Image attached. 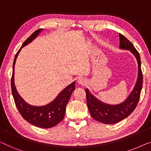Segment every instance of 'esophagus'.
Segmentation results:
<instances>
[{
    "label": "esophagus",
    "instance_id": "34e87169",
    "mask_svg": "<svg viewBox=\"0 0 151 151\" xmlns=\"http://www.w3.org/2000/svg\"><path fill=\"white\" fill-rule=\"evenodd\" d=\"M78 84H80V85H85L86 83V80L83 79V78H79V79L78 80Z\"/></svg>",
    "mask_w": 151,
    "mask_h": 151
}]
</instances>
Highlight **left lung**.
I'll use <instances>...</instances> for the list:
<instances>
[{
    "mask_svg": "<svg viewBox=\"0 0 151 151\" xmlns=\"http://www.w3.org/2000/svg\"><path fill=\"white\" fill-rule=\"evenodd\" d=\"M119 48L129 50L134 55L138 65V76L133 89L123 102L118 104H109L101 102L86 88L87 106L91 117L100 122L113 124L119 122L131 115L139 102L142 88L143 76L141 70V60L138 51L128 39L119 34Z\"/></svg>",
    "mask_w": 151,
    "mask_h": 151,
    "instance_id": "left-lung-1",
    "label": "left lung"
}]
</instances>
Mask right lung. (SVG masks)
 <instances>
[{
    "mask_svg": "<svg viewBox=\"0 0 151 151\" xmlns=\"http://www.w3.org/2000/svg\"><path fill=\"white\" fill-rule=\"evenodd\" d=\"M42 29H38L33 33L23 42L20 49L15 55L13 63V73L11 80L12 92L14 102L22 117L29 123L43 129H49L56 126L64 119L66 106L69 102L72 93L75 90V81L62 91L56 98L48 104L41 106H32L27 103L22 99L16 90L14 84V66L18 53L22 47L32 42L39 34L42 32Z\"/></svg>",
    "mask_w": 151,
    "mask_h": 151,
    "instance_id": "obj_1",
    "label": "right lung"
}]
</instances>
